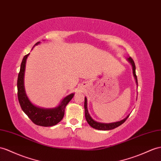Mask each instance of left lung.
Here are the masks:
<instances>
[{
    "instance_id": "left-lung-1",
    "label": "left lung",
    "mask_w": 161,
    "mask_h": 161,
    "mask_svg": "<svg viewBox=\"0 0 161 161\" xmlns=\"http://www.w3.org/2000/svg\"><path fill=\"white\" fill-rule=\"evenodd\" d=\"M127 60L129 62V63L131 64L132 67H133V75L135 77V79L136 80V83L137 84V75H136V73H135V64L133 60L132 59L131 57L127 58ZM84 109H85V117L86 119V121L88 122L89 124V125L90 126H92V128L98 130H112L115 129V128H117L118 126H120L121 125L126 121V119L129 118V115L124 118L123 120L116 122H112V123H101V122H98L95 120H94L93 119L91 118V116H90V114L88 113V108H87V98L85 97V101H84Z\"/></svg>"
}]
</instances>
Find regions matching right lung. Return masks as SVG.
I'll use <instances>...</instances> for the list:
<instances>
[{"instance_id":"1","label":"right lung","mask_w":161,"mask_h":161,"mask_svg":"<svg viewBox=\"0 0 161 161\" xmlns=\"http://www.w3.org/2000/svg\"><path fill=\"white\" fill-rule=\"evenodd\" d=\"M40 42H37L35 46ZM29 55L26 54L23 58L20 66V70L18 77V97L19 105L23 112L25 113L32 122L35 125L41 126H52L57 125L62 120L64 115V109L69 101L72 99L74 93L64 97L60 104L55 108L45 109L34 105L28 99L24 86V76L25 71L26 61Z\"/></svg>"}]
</instances>
